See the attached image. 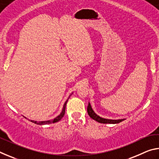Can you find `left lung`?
Here are the masks:
<instances>
[{"instance_id":"8db88e82","label":"left lung","mask_w":159,"mask_h":159,"mask_svg":"<svg viewBox=\"0 0 159 159\" xmlns=\"http://www.w3.org/2000/svg\"><path fill=\"white\" fill-rule=\"evenodd\" d=\"M87 111H88V114L90 116V118H92L93 120H96L97 122L100 123H109V124H116V123H118L120 122L123 121L125 119H108V118H102L101 116H99V115H98L96 113L93 111V109L91 107V104L89 102L88 103V105L87 107Z\"/></svg>"}]
</instances>
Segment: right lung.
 Segmentation results:
<instances>
[{
	"instance_id": "right-lung-1",
	"label": "right lung",
	"mask_w": 159,
	"mask_h": 159,
	"mask_svg": "<svg viewBox=\"0 0 159 159\" xmlns=\"http://www.w3.org/2000/svg\"><path fill=\"white\" fill-rule=\"evenodd\" d=\"M73 93H72L71 95H69V98H70V96H71ZM69 98L66 99V101L64 102V106H63V108L62 110H61V111L60 114H59L57 116H56L55 118H53V119H51V120H44V121H37V120H29L31 122L34 123H36L37 125H46V124H50V123H56V122H58L59 120H61L62 117L64 116V114H65V109H66V102H68V99ZM26 118V117H25Z\"/></svg>"
}]
</instances>
